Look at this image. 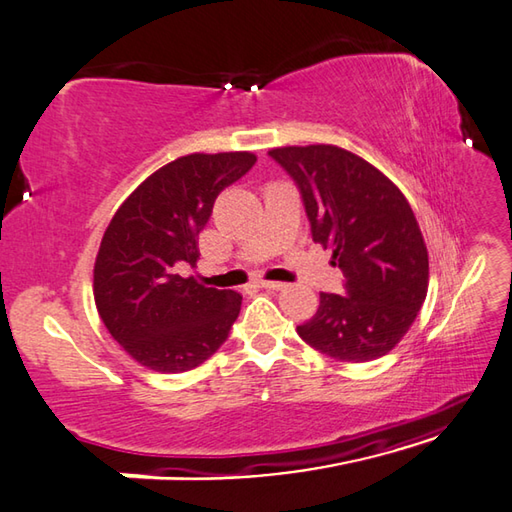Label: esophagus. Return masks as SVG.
<instances>
[{"label":"esophagus","mask_w":512,"mask_h":512,"mask_svg":"<svg viewBox=\"0 0 512 512\" xmlns=\"http://www.w3.org/2000/svg\"><path fill=\"white\" fill-rule=\"evenodd\" d=\"M259 286L268 288V290H282L286 284L284 282H273V279H262V282H259Z\"/></svg>","instance_id":"obj_1"}]
</instances>
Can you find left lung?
<instances>
[{"label": "left lung", "mask_w": 512, "mask_h": 512, "mask_svg": "<svg viewBox=\"0 0 512 512\" xmlns=\"http://www.w3.org/2000/svg\"><path fill=\"white\" fill-rule=\"evenodd\" d=\"M302 190L313 239L333 250L346 295H319L299 337L339 362H370L402 342L428 293V250L390 179L333 144L270 148Z\"/></svg>", "instance_id": "1"}]
</instances>
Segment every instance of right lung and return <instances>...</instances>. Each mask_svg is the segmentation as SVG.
<instances>
[{
  "label": "right lung",
  "mask_w": 512,
  "mask_h": 512,
  "mask_svg": "<svg viewBox=\"0 0 512 512\" xmlns=\"http://www.w3.org/2000/svg\"><path fill=\"white\" fill-rule=\"evenodd\" d=\"M257 155L193 153L148 175L104 230L93 268L97 313L126 353L155 373H184L226 342L242 295L177 273L195 266L217 195Z\"/></svg>",
  "instance_id": "obj_1"
}]
</instances>
